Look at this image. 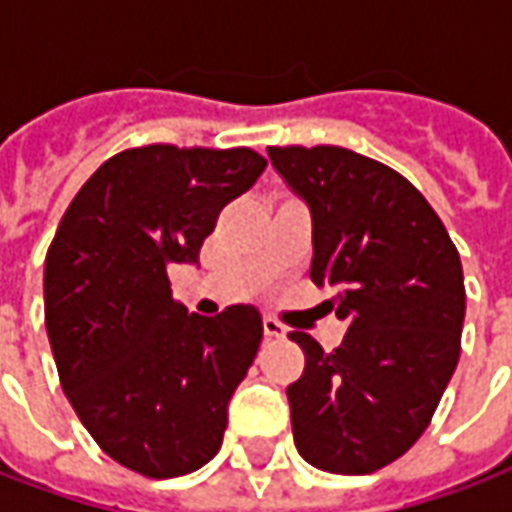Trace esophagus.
<instances>
[{
	"mask_svg": "<svg viewBox=\"0 0 512 512\" xmlns=\"http://www.w3.org/2000/svg\"><path fill=\"white\" fill-rule=\"evenodd\" d=\"M263 335H266V338H282V335H285V327H282L280 321H274V318H263Z\"/></svg>",
	"mask_w": 512,
	"mask_h": 512,
	"instance_id": "34e87169",
	"label": "esophagus"
}]
</instances>
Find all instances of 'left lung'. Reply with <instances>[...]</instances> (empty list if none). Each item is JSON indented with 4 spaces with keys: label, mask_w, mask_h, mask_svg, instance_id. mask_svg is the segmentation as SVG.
Here are the masks:
<instances>
[{
    "label": "left lung",
    "mask_w": 512,
    "mask_h": 512,
    "mask_svg": "<svg viewBox=\"0 0 512 512\" xmlns=\"http://www.w3.org/2000/svg\"><path fill=\"white\" fill-rule=\"evenodd\" d=\"M285 182L310 205L318 288L346 321L335 352L310 335L305 371L288 385L293 443L310 466L371 474L430 427L452 380L466 318L457 246L416 185L343 146H268Z\"/></svg>",
    "instance_id": "obj_1"
}]
</instances>
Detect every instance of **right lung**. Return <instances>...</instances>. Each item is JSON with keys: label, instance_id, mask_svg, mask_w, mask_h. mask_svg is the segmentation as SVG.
<instances>
[{"label": "right lung", "instance_id": "add662e5", "mask_svg": "<svg viewBox=\"0 0 512 512\" xmlns=\"http://www.w3.org/2000/svg\"><path fill=\"white\" fill-rule=\"evenodd\" d=\"M266 157L249 146L149 144L88 177L57 224L44 318L57 377L99 449L152 480L213 460L227 402L263 341L255 307L188 316L169 268L199 249Z\"/></svg>", "mask_w": 512, "mask_h": 512}]
</instances>
